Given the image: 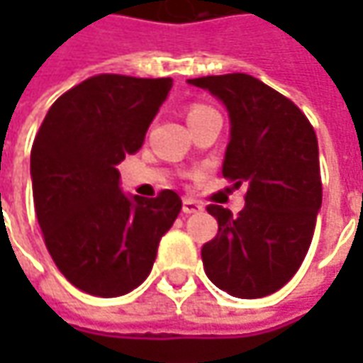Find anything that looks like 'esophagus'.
Masks as SVG:
<instances>
[{
    "label": "esophagus",
    "instance_id": "obj_1",
    "mask_svg": "<svg viewBox=\"0 0 363 363\" xmlns=\"http://www.w3.org/2000/svg\"><path fill=\"white\" fill-rule=\"evenodd\" d=\"M202 202H198V200H194V198H184V212H186V214H198V212H202Z\"/></svg>",
    "mask_w": 363,
    "mask_h": 363
}]
</instances>
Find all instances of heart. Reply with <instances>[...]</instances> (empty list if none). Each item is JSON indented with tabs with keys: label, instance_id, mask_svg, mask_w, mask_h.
<instances>
[{
	"label": "heart",
	"instance_id": "1",
	"mask_svg": "<svg viewBox=\"0 0 363 363\" xmlns=\"http://www.w3.org/2000/svg\"><path fill=\"white\" fill-rule=\"evenodd\" d=\"M214 108L208 105H202V103H194V105L188 108V119H194V117H200V115H206V113H212Z\"/></svg>",
	"mask_w": 363,
	"mask_h": 363
}]
</instances>
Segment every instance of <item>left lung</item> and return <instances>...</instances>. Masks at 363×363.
<instances>
[{
	"instance_id": "1",
	"label": "left lung",
	"mask_w": 363,
	"mask_h": 363,
	"mask_svg": "<svg viewBox=\"0 0 363 363\" xmlns=\"http://www.w3.org/2000/svg\"><path fill=\"white\" fill-rule=\"evenodd\" d=\"M230 113L222 175L244 186L238 216L210 203L214 240L202 246L208 279L232 297L258 299L285 286L313 240L323 188L313 125L281 92L242 72L188 80Z\"/></svg>"
}]
</instances>
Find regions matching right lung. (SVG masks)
<instances>
[{"label": "right lung", "mask_w": 363, "mask_h": 363, "mask_svg": "<svg viewBox=\"0 0 363 363\" xmlns=\"http://www.w3.org/2000/svg\"><path fill=\"white\" fill-rule=\"evenodd\" d=\"M172 78L96 74L66 91L35 133L30 169L38 224L58 271L94 297L141 285L182 210L174 189L129 200L117 165L139 151Z\"/></svg>", "instance_id": "obj_1"}]
</instances>
